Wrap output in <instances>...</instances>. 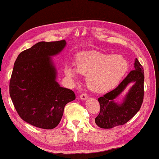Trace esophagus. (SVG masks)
<instances>
[{
	"label": "esophagus",
	"instance_id": "obj_1",
	"mask_svg": "<svg viewBox=\"0 0 159 159\" xmlns=\"http://www.w3.org/2000/svg\"><path fill=\"white\" fill-rule=\"evenodd\" d=\"M80 98L82 99V100H86L88 98V96L86 93H82L81 95H80Z\"/></svg>",
	"mask_w": 159,
	"mask_h": 159
}]
</instances>
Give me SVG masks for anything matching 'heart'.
<instances>
[{"instance_id":"obj_1","label":"heart","mask_w":159,"mask_h":159,"mask_svg":"<svg viewBox=\"0 0 159 159\" xmlns=\"http://www.w3.org/2000/svg\"><path fill=\"white\" fill-rule=\"evenodd\" d=\"M125 59L119 55H107L95 51L79 54L75 60V68L68 65L65 74L74 79L76 74L88 76L87 82L91 90L106 92L118 85L128 71Z\"/></svg>"}]
</instances>
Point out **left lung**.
I'll use <instances>...</instances> for the list:
<instances>
[{
    "label": "left lung",
    "instance_id": "1",
    "mask_svg": "<svg viewBox=\"0 0 159 159\" xmlns=\"http://www.w3.org/2000/svg\"><path fill=\"white\" fill-rule=\"evenodd\" d=\"M144 69L138 59L131 71L118 87L98 98L100 112L95 118L99 128L109 129L122 125L130 120L140 109L144 98ZM131 85L123 101L115 100L128 85Z\"/></svg>",
    "mask_w": 159,
    "mask_h": 159
}]
</instances>
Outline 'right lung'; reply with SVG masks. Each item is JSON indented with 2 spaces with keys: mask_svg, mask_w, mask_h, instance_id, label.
I'll return each mask as SVG.
<instances>
[{
  "mask_svg": "<svg viewBox=\"0 0 159 159\" xmlns=\"http://www.w3.org/2000/svg\"><path fill=\"white\" fill-rule=\"evenodd\" d=\"M64 40L41 41L21 52L14 64L10 95L22 120L35 127L53 129L60 123L66 104L74 93L57 82L52 57L65 48Z\"/></svg>",
  "mask_w": 159,
  "mask_h": 159,
  "instance_id": "right-lung-1",
  "label": "right lung"
}]
</instances>
